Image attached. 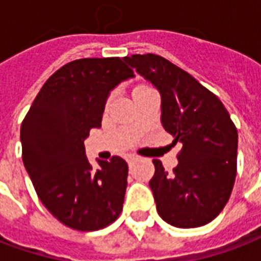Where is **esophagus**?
I'll list each match as a JSON object with an SVG mask.
<instances>
[{"instance_id": "obj_1", "label": "esophagus", "mask_w": 261, "mask_h": 261, "mask_svg": "<svg viewBox=\"0 0 261 261\" xmlns=\"http://www.w3.org/2000/svg\"><path fill=\"white\" fill-rule=\"evenodd\" d=\"M125 160L128 161V164H132L133 161H136V160H138V155H135V154H128V155L125 157Z\"/></svg>"}]
</instances>
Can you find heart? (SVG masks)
<instances>
[{"instance_id":"obj_1","label":"heart","mask_w":261,"mask_h":261,"mask_svg":"<svg viewBox=\"0 0 261 261\" xmlns=\"http://www.w3.org/2000/svg\"><path fill=\"white\" fill-rule=\"evenodd\" d=\"M149 87L147 86H143V85H139V86L135 87V90H133V94H138V93H140V91H144L147 90Z\"/></svg>"}]
</instances>
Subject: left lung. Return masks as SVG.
<instances>
[{
  "label": "left lung",
  "instance_id": "left-lung-1",
  "mask_svg": "<svg viewBox=\"0 0 261 261\" xmlns=\"http://www.w3.org/2000/svg\"><path fill=\"white\" fill-rule=\"evenodd\" d=\"M161 96V123L182 143L172 174L160 160L150 189L160 217L178 228L206 225L231 196L237 176L238 132L220 98L188 72L155 54L125 57Z\"/></svg>",
  "mask_w": 261,
  "mask_h": 261
}]
</instances>
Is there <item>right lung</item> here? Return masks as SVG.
I'll return each instance as SVG.
<instances>
[{"mask_svg":"<svg viewBox=\"0 0 261 261\" xmlns=\"http://www.w3.org/2000/svg\"><path fill=\"white\" fill-rule=\"evenodd\" d=\"M121 58L72 61L48 77L20 126L22 160L51 214L77 231H97L122 211L128 164L118 155L94 170L85 139L101 126L107 98L133 77Z\"/></svg>","mask_w":261,"mask_h":261,"instance_id":"1","label":"right lung"}]
</instances>
